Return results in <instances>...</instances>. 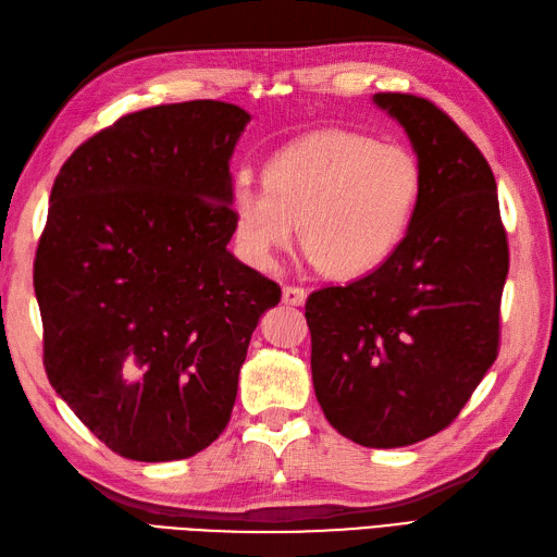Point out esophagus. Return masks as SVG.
Returning a JSON list of instances; mask_svg holds the SVG:
<instances>
[{"instance_id": "34e87169", "label": "esophagus", "mask_w": 557, "mask_h": 557, "mask_svg": "<svg viewBox=\"0 0 557 557\" xmlns=\"http://www.w3.org/2000/svg\"><path fill=\"white\" fill-rule=\"evenodd\" d=\"M305 299H307V290L302 288V285H283V302L285 305L299 307V305H305Z\"/></svg>"}]
</instances>
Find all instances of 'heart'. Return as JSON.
Here are the masks:
<instances>
[{"label": "heart", "instance_id": "obj_1", "mask_svg": "<svg viewBox=\"0 0 557 557\" xmlns=\"http://www.w3.org/2000/svg\"><path fill=\"white\" fill-rule=\"evenodd\" d=\"M264 185L238 177L230 210L244 258L274 267L299 234L325 274L377 272L410 236L424 194L417 154L400 143L327 128L305 135L264 163Z\"/></svg>", "mask_w": 557, "mask_h": 557}]
</instances>
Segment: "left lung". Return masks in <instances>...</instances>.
I'll list each match as a JSON object with an SVG mask.
<instances>
[{
    "mask_svg": "<svg viewBox=\"0 0 557 557\" xmlns=\"http://www.w3.org/2000/svg\"><path fill=\"white\" fill-rule=\"evenodd\" d=\"M424 171L410 236L377 272L307 299L311 374L344 438L403 447L455 422L499 354L508 242L487 159L426 98L377 94Z\"/></svg>",
    "mask_w": 557,
    "mask_h": 557,
    "instance_id": "8db88e82",
    "label": "left lung"
}]
</instances>
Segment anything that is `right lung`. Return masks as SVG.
I'll return each instance as SVG.
<instances>
[{"label": "right lung", "mask_w": 557, "mask_h": 557, "mask_svg": "<svg viewBox=\"0 0 557 557\" xmlns=\"http://www.w3.org/2000/svg\"><path fill=\"white\" fill-rule=\"evenodd\" d=\"M220 100L119 116L55 175L35 258L44 370L112 453L171 461L227 426L252 330L281 285L238 262Z\"/></svg>", "instance_id": "1"}]
</instances>
